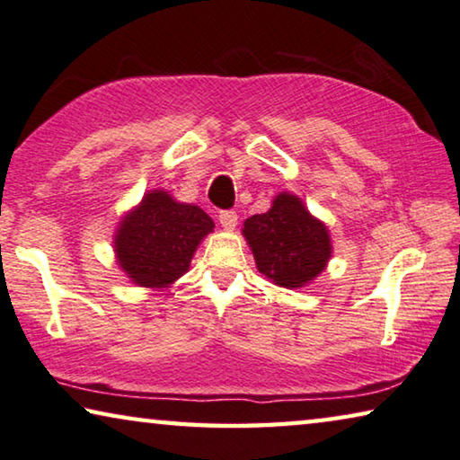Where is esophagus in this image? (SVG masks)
Returning a JSON list of instances; mask_svg holds the SVG:
<instances>
[{"mask_svg":"<svg viewBox=\"0 0 460 460\" xmlns=\"http://www.w3.org/2000/svg\"><path fill=\"white\" fill-rule=\"evenodd\" d=\"M217 220H220V224L226 230H232V228H236V224H238V214L234 212V209H222V212L217 214Z\"/></svg>","mask_w":460,"mask_h":460,"instance_id":"esophagus-1","label":"esophagus"}]
</instances>
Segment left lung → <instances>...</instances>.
<instances>
[{"mask_svg": "<svg viewBox=\"0 0 460 460\" xmlns=\"http://www.w3.org/2000/svg\"><path fill=\"white\" fill-rule=\"evenodd\" d=\"M243 232L261 273L281 288L310 283L332 251L326 226L289 193L277 195L269 212L248 217Z\"/></svg>", "mask_w": 460, "mask_h": 460, "instance_id": "obj_1", "label": "left lung"}]
</instances>
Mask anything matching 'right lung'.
<instances>
[{
  "instance_id": "right-lung-1",
  "label": "right lung",
  "mask_w": 460,
  "mask_h": 460,
  "mask_svg": "<svg viewBox=\"0 0 460 460\" xmlns=\"http://www.w3.org/2000/svg\"><path fill=\"white\" fill-rule=\"evenodd\" d=\"M212 230L201 208L177 203L164 191L146 193L118 230L119 267L142 288H164L190 269L199 240Z\"/></svg>"
}]
</instances>
